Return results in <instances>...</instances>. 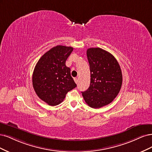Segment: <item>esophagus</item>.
<instances>
[{"label":"esophagus","instance_id":"1","mask_svg":"<svg viewBox=\"0 0 152 152\" xmlns=\"http://www.w3.org/2000/svg\"><path fill=\"white\" fill-rule=\"evenodd\" d=\"M74 80H75V83H76V84H77V83H78V79L77 77H75V78H74Z\"/></svg>","mask_w":152,"mask_h":152}]
</instances>
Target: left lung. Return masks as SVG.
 <instances>
[{"instance_id":"1","label":"left lung","mask_w":152,"mask_h":152,"mask_svg":"<svg viewBox=\"0 0 152 152\" xmlns=\"http://www.w3.org/2000/svg\"><path fill=\"white\" fill-rule=\"evenodd\" d=\"M90 69V85L81 92L86 104L91 108L109 104L118 95L122 83L120 66L110 53L100 48L86 51Z\"/></svg>"}]
</instances>
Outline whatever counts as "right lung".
<instances>
[{
    "mask_svg": "<svg viewBox=\"0 0 152 152\" xmlns=\"http://www.w3.org/2000/svg\"><path fill=\"white\" fill-rule=\"evenodd\" d=\"M71 47L57 45L41 57L34 69L33 87L37 96L49 105H58L68 91L76 87L66 61Z\"/></svg>",
    "mask_w": 152,
    "mask_h": 152,
    "instance_id": "1",
    "label": "right lung"
}]
</instances>
